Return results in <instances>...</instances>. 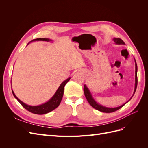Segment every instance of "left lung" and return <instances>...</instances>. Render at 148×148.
Segmentation results:
<instances>
[{"label": "left lung", "mask_w": 148, "mask_h": 148, "mask_svg": "<svg viewBox=\"0 0 148 148\" xmlns=\"http://www.w3.org/2000/svg\"><path fill=\"white\" fill-rule=\"evenodd\" d=\"M113 41L115 42V44H125V42L122 41V39H120V38H114L113 39ZM135 90H134V92H133V95L132 97L133 96L134 94H135V92L136 91L137 84H138V77H137L138 67H137V64H136V62L135 59ZM83 90H84V93L85 97H86L87 101L89 103V104H90L93 107V108H95V109L99 110V111H101V112H105V113L114 112L119 110V109L121 108V107H122L124 105L126 104L132 98V97L130 99H129V101H128L126 103H125V104H123L122 106H120L119 107H114V108H109V107H104V106H102L98 104V103H97L95 101V100L93 99V97H92V96L91 95V94L90 91H89V89L88 88V87L86 86V84H84Z\"/></svg>", "instance_id": "left-lung-1"}]
</instances>
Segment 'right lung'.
<instances>
[{
    "label": "right lung",
    "mask_w": 148,
    "mask_h": 148,
    "mask_svg": "<svg viewBox=\"0 0 148 148\" xmlns=\"http://www.w3.org/2000/svg\"><path fill=\"white\" fill-rule=\"evenodd\" d=\"M51 41V40L47 39V38H37L33 39L31 41ZM29 44V43H28ZM27 44V45H28ZM70 79V78H69L68 79H66L65 81H64L61 83L60 85V86L59 88L57 89V91L54 94V95L52 96L51 99L46 102L44 104H42L41 105L39 106H29L25 104L24 102L21 101L18 98L15 93L13 92L12 90V93L14 97L16 98V99L18 100L21 106H23L25 109H26L27 110L31 113H33L35 114H38V115H42V114H46L47 113L50 112L52 111L53 110H54L56 109L57 107L59 106L60 104V102L62 101V97H63L64 95V87L65 86V84L67 83L69 80Z\"/></svg>",
    "instance_id": "obj_1"
}]
</instances>
